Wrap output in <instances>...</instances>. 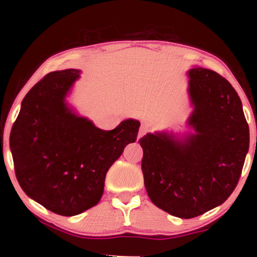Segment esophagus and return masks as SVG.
<instances>
[{
    "instance_id": "1",
    "label": "esophagus",
    "mask_w": 257,
    "mask_h": 257,
    "mask_svg": "<svg viewBox=\"0 0 257 257\" xmlns=\"http://www.w3.org/2000/svg\"><path fill=\"white\" fill-rule=\"evenodd\" d=\"M147 133H149V128H147L146 125H141L140 126V131H139V137H144V135H146Z\"/></svg>"
}]
</instances>
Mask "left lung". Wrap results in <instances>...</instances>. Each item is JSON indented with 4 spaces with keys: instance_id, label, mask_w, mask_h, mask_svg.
Segmentation results:
<instances>
[{
    "instance_id": "1",
    "label": "left lung",
    "mask_w": 257,
    "mask_h": 257,
    "mask_svg": "<svg viewBox=\"0 0 257 257\" xmlns=\"http://www.w3.org/2000/svg\"><path fill=\"white\" fill-rule=\"evenodd\" d=\"M197 134L185 144L167 134H146L141 169L150 199L174 216L192 219L222 204L239 181L249 125L232 84L213 70L188 71Z\"/></svg>"
}]
</instances>
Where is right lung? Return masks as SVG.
Here are the masks:
<instances>
[{
    "label": "right lung",
    "mask_w": 257,
    "mask_h": 257,
    "mask_svg": "<svg viewBox=\"0 0 257 257\" xmlns=\"http://www.w3.org/2000/svg\"><path fill=\"white\" fill-rule=\"evenodd\" d=\"M79 77L75 69L49 72L29 90L11 131L14 172L23 191L41 205L73 216L96 205L105 176L140 122L101 131L67 108L65 96Z\"/></svg>",
    "instance_id": "obj_1"
}]
</instances>
